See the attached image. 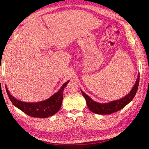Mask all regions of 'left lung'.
<instances>
[{
    "instance_id": "8db88e82",
    "label": "left lung",
    "mask_w": 149,
    "mask_h": 149,
    "mask_svg": "<svg viewBox=\"0 0 149 149\" xmlns=\"http://www.w3.org/2000/svg\"><path fill=\"white\" fill-rule=\"evenodd\" d=\"M140 76L137 78L136 83L131 91L127 94V96L123 97L119 100H116L110 102L109 103H99L95 101H93L86 94H85L82 90L81 93L85 98L86 101L87 106L89 107L90 111L95 114H111L114 112H116L124 108L126 105L131 101L134 96H136L139 87Z\"/></svg>"
}]
</instances>
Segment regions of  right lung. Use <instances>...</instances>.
Wrapping results in <instances>:
<instances>
[{
	"label": "right lung",
	"instance_id": "1",
	"mask_svg": "<svg viewBox=\"0 0 149 149\" xmlns=\"http://www.w3.org/2000/svg\"><path fill=\"white\" fill-rule=\"evenodd\" d=\"M69 81H68L67 82L63 84L59 91L54 94L48 100L36 103L24 102L16 100L8 92L7 87L6 88L8 96L15 106L31 117L45 118L54 115L60 110L63 98V92Z\"/></svg>",
	"mask_w": 149,
	"mask_h": 149
}]
</instances>
